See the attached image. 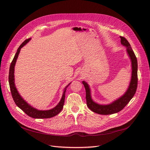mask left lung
I'll list each match as a JSON object with an SVG mask.
<instances>
[{
    "instance_id": "obj_1",
    "label": "left lung",
    "mask_w": 150,
    "mask_h": 150,
    "mask_svg": "<svg viewBox=\"0 0 150 150\" xmlns=\"http://www.w3.org/2000/svg\"><path fill=\"white\" fill-rule=\"evenodd\" d=\"M120 38L121 45L126 48L127 54L131 61L132 66L131 79L129 83V85L128 86V88L125 93L112 103L106 104V105H102V104L97 103L93 100L92 97H91V89L89 84L86 81H82V83L86 89V99L87 106L93 112L97 114L112 115L120 112L121 110L125 107L129 101L132 99L136 92L137 88L138 64L137 57L131 47V45L129 44L128 41L125 37H120Z\"/></svg>"
}]
</instances>
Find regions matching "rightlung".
<instances>
[{
	"mask_svg": "<svg viewBox=\"0 0 150 150\" xmlns=\"http://www.w3.org/2000/svg\"><path fill=\"white\" fill-rule=\"evenodd\" d=\"M30 39H31V38H29L27 39V40H25L20 45V46L19 47V48L17 50L16 53L13 59V61L11 63L10 70H9L8 81H9L11 96L13 97V99L15 103H16V105L19 108L21 109L25 114H27L28 116L32 117V118H37V119L52 118V117H53V116L57 115V114H59L62 110L63 106H64V103L66 91L67 88L69 86V84L71 83H70L68 85H67L66 87H65L61 100L59 101V103H58V104L55 107H54L52 109L47 110H39L33 107L32 106H31L30 105H29V104L26 101L23 99V97L20 96V94H19L18 91L15 86V75H14L15 66V64H16V62L17 60V58L18 57V55L19 54V52H20L21 49L25 45H26V43H28L30 40Z\"/></svg>",
	"mask_w": 150,
	"mask_h": 150,
	"instance_id": "add662e5",
	"label": "right lung"
}]
</instances>
